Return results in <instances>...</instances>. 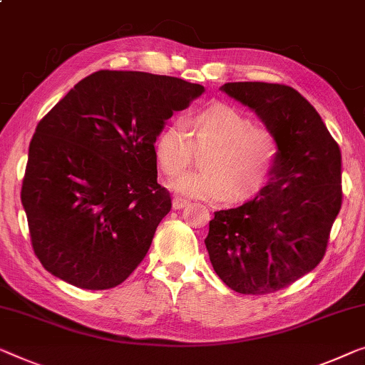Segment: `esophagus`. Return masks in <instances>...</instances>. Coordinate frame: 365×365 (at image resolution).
Returning <instances> with one entry per match:
<instances>
[{"label": "esophagus", "mask_w": 365, "mask_h": 365, "mask_svg": "<svg viewBox=\"0 0 365 365\" xmlns=\"http://www.w3.org/2000/svg\"><path fill=\"white\" fill-rule=\"evenodd\" d=\"M187 204H189L187 199H182V197L173 199V209H182V207H186Z\"/></svg>", "instance_id": "obj_1"}]
</instances>
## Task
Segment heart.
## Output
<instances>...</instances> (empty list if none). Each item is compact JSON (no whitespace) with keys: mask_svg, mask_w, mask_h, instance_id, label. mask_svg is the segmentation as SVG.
Returning <instances> with one entry per match:
<instances>
[{"mask_svg":"<svg viewBox=\"0 0 365 365\" xmlns=\"http://www.w3.org/2000/svg\"><path fill=\"white\" fill-rule=\"evenodd\" d=\"M189 128L181 121H170L158 131L153 155L168 178H178L187 170L199 150H210L204 170L182 176L171 184L174 191L195 199H229L240 202L265 186L278 155L274 136L258 128L252 118L225 103H212L195 110Z\"/></svg>","mask_w":365,"mask_h":365,"instance_id":"heart-1","label":"heart"}]
</instances>
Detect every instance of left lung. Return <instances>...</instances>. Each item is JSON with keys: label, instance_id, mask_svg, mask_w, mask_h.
<instances>
[{"label": "left lung", "instance_id": "left-lung-1", "mask_svg": "<svg viewBox=\"0 0 365 365\" xmlns=\"http://www.w3.org/2000/svg\"><path fill=\"white\" fill-rule=\"evenodd\" d=\"M220 91L262 120L278 155L255 197L214 212L204 244L227 287L244 294L273 293L323 260L342 202L341 151L319 113L294 88L229 82Z\"/></svg>", "mask_w": 365, "mask_h": 365}]
</instances>
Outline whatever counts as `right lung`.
<instances>
[{
    "label": "right lung",
    "mask_w": 365,
    "mask_h": 365,
    "mask_svg": "<svg viewBox=\"0 0 365 365\" xmlns=\"http://www.w3.org/2000/svg\"><path fill=\"white\" fill-rule=\"evenodd\" d=\"M204 92L178 77L98 71L39 121L21 202L47 272L77 288L108 289L140 265L171 210L153 143Z\"/></svg>",
    "instance_id": "right-lung-1"
}]
</instances>
